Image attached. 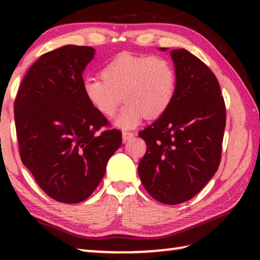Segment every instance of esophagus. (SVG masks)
Returning a JSON list of instances; mask_svg holds the SVG:
<instances>
[{
    "label": "esophagus",
    "mask_w": 260,
    "mask_h": 260,
    "mask_svg": "<svg viewBox=\"0 0 260 260\" xmlns=\"http://www.w3.org/2000/svg\"><path fill=\"white\" fill-rule=\"evenodd\" d=\"M133 136L134 133H132V132H122V141H124V142H127V141L133 139Z\"/></svg>",
    "instance_id": "1"
}]
</instances>
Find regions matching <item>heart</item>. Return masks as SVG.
<instances>
[{
	"label": "heart",
	"instance_id": "b5f03b06",
	"mask_svg": "<svg viewBox=\"0 0 260 260\" xmlns=\"http://www.w3.org/2000/svg\"><path fill=\"white\" fill-rule=\"evenodd\" d=\"M177 73L169 59L161 56L118 55L101 71V79L83 81L82 89L93 108L111 118L124 100L127 103L117 118V125L133 128L143 116H161L172 103Z\"/></svg>",
	"mask_w": 260,
	"mask_h": 260
}]
</instances>
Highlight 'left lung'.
Segmentation results:
<instances>
[{
    "label": "left lung",
    "mask_w": 260,
    "mask_h": 260,
    "mask_svg": "<svg viewBox=\"0 0 260 260\" xmlns=\"http://www.w3.org/2000/svg\"><path fill=\"white\" fill-rule=\"evenodd\" d=\"M171 57L177 73L174 98L169 109L139 133L147 152L138 172L153 199L175 205L197 195L217 172L226 107L217 78L203 61L186 49L172 50Z\"/></svg>",
    "instance_id": "left-lung-1"
}]
</instances>
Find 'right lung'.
<instances>
[{
    "instance_id": "1",
    "label": "right lung",
    "mask_w": 260,
    "mask_h": 260,
    "mask_svg": "<svg viewBox=\"0 0 260 260\" xmlns=\"http://www.w3.org/2000/svg\"><path fill=\"white\" fill-rule=\"evenodd\" d=\"M95 49L64 46L43 54L24 77L15 100L23 164L48 196L61 203L87 200L121 144L83 93L82 72Z\"/></svg>"
}]
</instances>
